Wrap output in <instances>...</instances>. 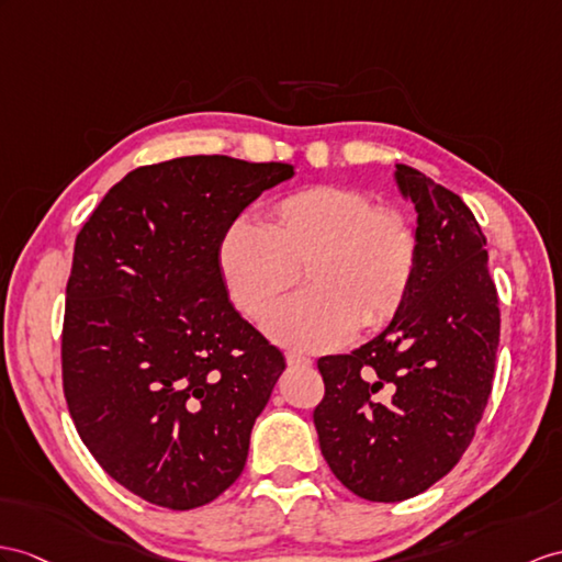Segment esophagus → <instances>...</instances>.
Masks as SVG:
<instances>
[{
    "label": "esophagus",
    "instance_id": "obj_1",
    "mask_svg": "<svg viewBox=\"0 0 562 562\" xmlns=\"http://www.w3.org/2000/svg\"><path fill=\"white\" fill-rule=\"evenodd\" d=\"M285 362H289V367H310L312 360L307 358V355H300V352H289L285 355Z\"/></svg>",
    "mask_w": 562,
    "mask_h": 562
}]
</instances>
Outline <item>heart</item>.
Segmentation results:
<instances>
[{
    "label": "heart",
    "mask_w": 562,
    "mask_h": 562,
    "mask_svg": "<svg viewBox=\"0 0 562 562\" xmlns=\"http://www.w3.org/2000/svg\"><path fill=\"white\" fill-rule=\"evenodd\" d=\"M216 265L228 300L250 319H262L303 269L307 291L283 300L265 331L281 346L322 352L401 310L417 240L403 214L376 207L362 190L312 186L273 202L262 226L231 224Z\"/></svg>",
    "instance_id": "1"
}]
</instances>
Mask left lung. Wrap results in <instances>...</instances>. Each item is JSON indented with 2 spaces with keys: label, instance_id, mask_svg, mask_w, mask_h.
<instances>
[{
  "label": "left lung",
  "instance_id": "1",
  "mask_svg": "<svg viewBox=\"0 0 562 562\" xmlns=\"http://www.w3.org/2000/svg\"><path fill=\"white\" fill-rule=\"evenodd\" d=\"M395 186L415 204L417 267L391 324L317 367L322 456L352 494L413 498L462 458L494 384L501 310L486 236L456 193L405 164Z\"/></svg>",
  "mask_w": 562,
  "mask_h": 562
}]
</instances>
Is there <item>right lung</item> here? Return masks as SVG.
I'll list each match as a JSON object with an SVG mask.
<instances>
[{"instance_id": "right-lung-1", "label": "right lung", "mask_w": 562, "mask_h": 562, "mask_svg": "<svg viewBox=\"0 0 562 562\" xmlns=\"http://www.w3.org/2000/svg\"><path fill=\"white\" fill-rule=\"evenodd\" d=\"M291 164L224 155L140 167L80 228L66 285L61 372L92 458L171 510L222 496L285 369L218 277L216 245Z\"/></svg>"}]
</instances>
